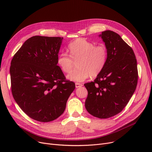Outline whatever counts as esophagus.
<instances>
[{"mask_svg": "<svg viewBox=\"0 0 152 152\" xmlns=\"http://www.w3.org/2000/svg\"><path fill=\"white\" fill-rule=\"evenodd\" d=\"M75 85H76V88H78V87H81L83 86V84L78 83H76Z\"/></svg>", "mask_w": 152, "mask_h": 152, "instance_id": "esophagus-1", "label": "esophagus"}]
</instances>
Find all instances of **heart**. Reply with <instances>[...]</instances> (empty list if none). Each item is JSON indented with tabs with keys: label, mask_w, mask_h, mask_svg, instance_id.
Returning <instances> with one entry per match:
<instances>
[{
	"label": "heart",
	"mask_w": 152,
	"mask_h": 152,
	"mask_svg": "<svg viewBox=\"0 0 152 152\" xmlns=\"http://www.w3.org/2000/svg\"><path fill=\"white\" fill-rule=\"evenodd\" d=\"M69 54L61 52L57 57V63L65 73H69L76 62L77 69L68 75L76 82H83L90 76L99 75L104 69L108 60V50L103 44L95 45L84 38H78L68 45Z\"/></svg>",
	"instance_id": "b5f03b06"
}]
</instances>
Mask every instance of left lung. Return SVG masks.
Masks as SVG:
<instances>
[{"label":"left lung","mask_w":152,"mask_h":152,"mask_svg":"<svg viewBox=\"0 0 152 152\" xmlns=\"http://www.w3.org/2000/svg\"><path fill=\"white\" fill-rule=\"evenodd\" d=\"M100 36L108 50L106 65L93 82L84 84L88 92L85 107L92 116L112 117L128 103L138 81L137 60L132 48L112 31Z\"/></svg>","instance_id":"8db88e82"}]
</instances>
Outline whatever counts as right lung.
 <instances>
[{
	"label": "right lung",
	"instance_id": "right-lung-1",
	"mask_svg": "<svg viewBox=\"0 0 152 152\" xmlns=\"http://www.w3.org/2000/svg\"><path fill=\"white\" fill-rule=\"evenodd\" d=\"M63 37L35 36L17 52L10 68L13 97L31 118L50 122L65 110L75 84L57 65Z\"/></svg>",
	"mask_w": 152,
	"mask_h": 152
}]
</instances>
